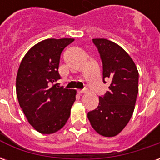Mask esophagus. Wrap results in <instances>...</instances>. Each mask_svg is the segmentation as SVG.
Returning a JSON list of instances; mask_svg holds the SVG:
<instances>
[{"instance_id":"1","label":"esophagus","mask_w":160,"mask_h":160,"mask_svg":"<svg viewBox=\"0 0 160 160\" xmlns=\"http://www.w3.org/2000/svg\"><path fill=\"white\" fill-rule=\"evenodd\" d=\"M87 92V90H85V89H83V90H78V93L79 94H83V93H86Z\"/></svg>"}]
</instances>
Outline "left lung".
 Masks as SVG:
<instances>
[{"mask_svg":"<svg viewBox=\"0 0 160 160\" xmlns=\"http://www.w3.org/2000/svg\"><path fill=\"white\" fill-rule=\"evenodd\" d=\"M103 63V81L110 80L109 90L99 97L95 110L87 113L92 127L105 137H113L123 129L134 110L139 73L129 55L121 46L104 38H94Z\"/></svg>","mask_w":160,"mask_h":160,"instance_id":"8db88e82","label":"left lung"}]
</instances>
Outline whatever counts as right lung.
I'll use <instances>...</instances> for the list:
<instances>
[{"label":"right lung","instance_id":"obj_1","mask_svg":"<svg viewBox=\"0 0 160 160\" xmlns=\"http://www.w3.org/2000/svg\"><path fill=\"white\" fill-rule=\"evenodd\" d=\"M73 38H49L33 46L20 62L16 77L19 104L29 123L41 134L60 130L70 117L76 91L59 87L62 50Z\"/></svg>","mask_w":160,"mask_h":160}]
</instances>
